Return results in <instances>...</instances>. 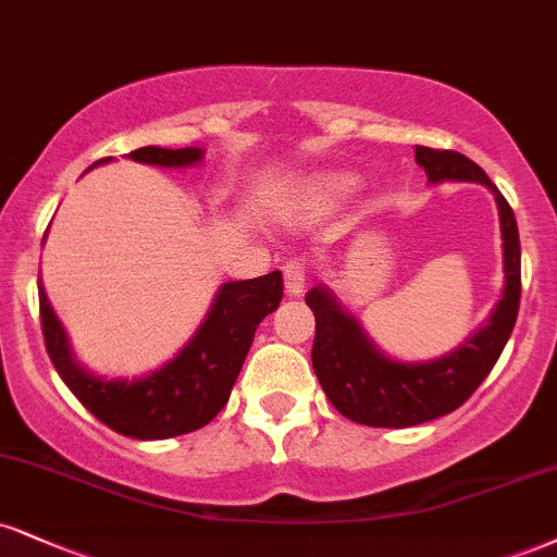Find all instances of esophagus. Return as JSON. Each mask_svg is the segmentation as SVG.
Here are the masks:
<instances>
[{
  "label": "esophagus",
  "mask_w": 557,
  "mask_h": 557,
  "mask_svg": "<svg viewBox=\"0 0 557 557\" xmlns=\"http://www.w3.org/2000/svg\"><path fill=\"white\" fill-rule=\"evenodd\" d=\"M283 274H285V293L287 296H300V293L306 290V280H308V270L304 261L298 259H290L287 264L283 267Z\"/></svg>",
  "instance_id": "34e87169"
}]
</instances>
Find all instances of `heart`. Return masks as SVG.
I'll return each mask as SVG.
<instances>
[{
	"mask_svg": "<svg viewBox=\"0 0 557 557\" xmlns=\"http://www.w3.org/2000/svg\"><path fill=\"white\" fill-rule=\"evenodd\" d=\"M352 186L355 176L350 173H313V176L300 178L285 191H280L274 210L285 220L317 218V214L332 210L345 194H350Z\"/></svg>",
	"mask_w": 557,
	"mask_h": 557,
	"instance_id": "b5f03b06",
	"label": "heart"
}]
</instances>
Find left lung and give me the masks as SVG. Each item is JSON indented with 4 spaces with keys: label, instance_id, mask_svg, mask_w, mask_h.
<instances>
[{
    "label": "left lung",
    "instance_id": "1",
    "mask_svg": "<svg viewBox=\"0 0 557 557\" xmlns=\"http://www.w3.org/2000/svg\"><path fill=\"white\" fill-rule=\"evenodd\" d=\"M414 160L423 165L431 184L441 181H474L495 194L504 236V296L480 326L457 350L428 363H401L376 350L352 313H347L326 287L308 290L306 304L317 317L313 337V371L326 399L345 418L371 428H410L444 418L465 405L472 392L493 371L511 337L521 298V246L511 205L485 171L454 150L414 147Z\"/></svg>",
    "mask_w": 557,
    "mask_h": 557
}]
</instances>
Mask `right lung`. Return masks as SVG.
<instances>
[{
  "label": "right lung",
  "instance_id": "add662e5",
  "mask_svg": "<svg viewBox=\"0 0 557 557\" xmlns=\"http://www.w3.org/2000/svg\"><path fill=\"white\" fill-rule=\"evenodd\" d=\"M199 147H139L129 158L160 169H189L202 160ZM100 158L90 169L109 163ZM283 300V274L225 283L212 300V308L197 334L184 345L176 358L143 379H103L90 373L75 360L64 326L38 285L41 304V330L46 352L72 394L83 401L111 431L139 441L173 438L197 431L225 407L253 343L259 321L270 317Z\"/></svg>",
  "mask_w": 557,
  "mask_h": 557
}]
</instances>
